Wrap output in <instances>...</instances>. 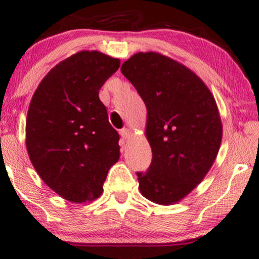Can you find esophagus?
Here are the masks:
<instances>
[{
	"label": "esophagus",
	"mask_w": 259,
	"mask_h": 259,
	"mask_svg": "<svg viewBox=\"0 0 259 259\" xmlns=\"http://www.w3.org/2000/svg\"><path fill=\"white\" fill-rule=\"evenodd\" d=\"M120 134H121V137H122L123 139H130L131 137L133 136L132 131L128 130V128H123V130H121V131H120Z\"/></svg>",
	"instance_id": "34e87169"
}]
</instances>
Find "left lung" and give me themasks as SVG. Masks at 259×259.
<instances>
[{"instance_id": "8db88e82", "label": "left lung", "mask_w": 259, "mask_h": 259, "mask_svg": "<svg viewBox=\"0 0 259 259\" xmlns=\"http://www.w3.org/2000/svg\"><path fill=\"white\" fill-rule=\"evenodd\" d=\"M120 70L147 108L153 159L146 173H137L139 189L156 204L178 203L219 154L223 126L215 98L196 73L159 52H138Z\"/></svg>"}]
</instances>
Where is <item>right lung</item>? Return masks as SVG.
<instances>
[{"label": "right lung", "instance_id": "add662e5", "mask_svg": "<svg viewBox=\"0 0 259 259\" xmlns=\"http://www.w3.org/2000/svg\"><path fill=\"white\" fill-rule=\"evenodd\" d=\"M120 59L79 51L49 71L29 105L25 145L48 187L72 203L98 198L120 157L119 134L108 121L99 90Z\"/></svg>", "mask_w": 259, "mask_h": 259}]
</instances>
